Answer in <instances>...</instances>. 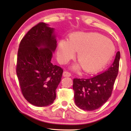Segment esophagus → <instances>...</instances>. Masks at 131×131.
I'll return each mask as SVG.
<instances>
[{
    "instance_id": "1",
    "label": "esophagus",
    "mask_w": 131,
    "mask_h": 131,
    "mask_svg": "<svg viewBox=\"0 0 131 131\" xmlns=\"http://www.w3.org/2000/svg\"><path fill=\"white\" fill-rule=\"evenodd\" d=\"M63 76L64 77H70L71 76V73L67 71H64L63 73Z\"/></svg>"
}]
</instances>
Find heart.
I'll return each mask as SVG.
<instances>
[{
    "mask_svg": "<svg viewBox=\"0 0 131 131\" xmlns=\"http://www.w3.org/2000/svg\"><path fill=\"white\" fill-rule=\"evenodd\" d=\"M115 51L112 41L96 32H75L69 39L61 40L57 50V58L61 64L68 63L77 52L78 63L73 66L75 70L81 68L86 73H96L103 69L109 62Z\"/></svg>",
    "mask_w": 131,
    "mask_h": 131,
    "instance_id": "obj_1",
    "label": "heart"
}]
</instances>
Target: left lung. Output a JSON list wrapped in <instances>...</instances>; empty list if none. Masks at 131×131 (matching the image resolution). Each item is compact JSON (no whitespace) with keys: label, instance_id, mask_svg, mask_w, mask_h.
<instances>
[{"label":"left lung","instance_id":"left-lung-1","mask_svg":"<svg viewBox=\"0 0 131 131\" xmlns=\"http://www.w3.org/2000/svg\"><path fill=\"white\" fill-rule=\"evenodd\" d=\"M120 52H117L110 67L102 73L89 79H74V102L81 109L92 111L101 107L111 96L118 73Z\"/></svg>","mask_w":131,"mask_h":131}]
</instances>
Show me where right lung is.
<instances>
[{"label": "right lung", "mask_w": 131, "mask_h": 131, "mask_svg": "<svg viewBox=\"0 0 131 131\" xmlns=\"http://www.w3.org/2000/svg\"><path fill=\"white\" fill-rule=\"evenodd\" d=\"M54 29L39 23L21 40L18 51L16 72L22 94L39 107L54 102L63 73L62 69L51 62L57 43Z\"/></svg>", "instance_id": "obj_1"}]
</instances>
